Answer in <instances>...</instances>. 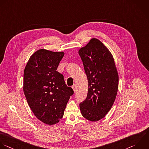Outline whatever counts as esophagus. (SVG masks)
<instances>
[{
	"mask_svg": "<svg viewBox=\"0 0 149 149\" xmlns=\"http://www.w3.org/2000/svg\"><path fill=\"white\" fill-rule=\"evenodd\" d=\"M72 88L74 91V92H75L77 91V85H74L72 86Z\"/></svg>",
	"mask_w": 149,
	"mask_h": 149,
	"instance_id": "obj_1",
	"label": "esophagus"
}]
</instances>
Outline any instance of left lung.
I'll return each instance as SVG.
<instances>
[{"mask_svg":"<svg viewBox=\"0 0 149 149\" xmlns=\"http://www.w3.org/2000/svg\"><path fill=\"white\" fill-rule=\"evenodd\" d=\"M78 53L88 81L86 99L79 104L81 113L86 120L98 121L106 116L116 100L119 80L117 67L111 53L96 38H92Z\"/></svg>","mask_w":149,"mask_h":149,"instance_id":"obj_1","label":"left lung"}]
</instances>
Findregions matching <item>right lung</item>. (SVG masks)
Returning a JSON list of instances; mask_svg holds the SVG:
<instances>
[{
  "mask_svg": "<svg viewBox=\"0 0 149 149\" xmlns=\"http://www.w3.org/2000/svg\"><path fill=\"white\" fill-rule=\"evenodd\" d=\"M63 52L41 49L33 53L24 71L23 91L35 117L52 125L62 118L68 100L74 93L57 71Z\"/></svg>",
  "mask_w": 149,
  "mask_h": 149,
  "instance_id": "obj_1",
  "label": "right lung"
}]
</instances>
